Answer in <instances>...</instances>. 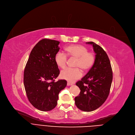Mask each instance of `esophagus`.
<instances>
[{
	"label": "esophagus",
	"instance_id": "1",
	"mask_svg": "<svg viewBox=\"0 0 135 135\" xmlns=\"http://www.w3.org/2000/svg\"><path fill=\"white\" fill-rule=\"evenodd\" d=\"M73 85V83H70V82H67V85Z\"/></svg>",
	"mask_w": 135,
	"mask_h": 135
}]
</instances>
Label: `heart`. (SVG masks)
<instances>
[{"label": "heart", "instance_id": "b5f03b06", "mask_svg": "<svg viewBox=\"0 0 135 135\" xmlns=\"http://www.w3.org/2000/svg\"><path fill=\"white\" fill-rule=\"evenodd\" d=\"M66 54L58 52L55 55L54 60L56 65L60 68H65L67 56L75 59L74 67L75 68H67L60 73V77L70 82L79 79L82 75L81 70L84 71L89 70L94 65L95 61V55L93 52H88V48L83 45H73L65 48Z\"/></svg>", "mask_w": 135, "mask_h": 135}]
</instances>
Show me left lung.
Wrapping results in <instances>:
<instances>
[{
  "label": "left lung",
  "mask_w": 135,
  "mask_h": 135,
  "mask_svg": "<svg viewBox=\"0 0 135 135\" xmlns=\"http://www.w3.org/2000/svg\"><path fill=\"white\" fill-rule=\"evenodd\" d=\"M86 44L93 45L96 59L87 74L76 83L81 91L75 97V103L80 110L89 112L99 108L107 100L111 88L113 71L103 49L94 42Z\"/></svg>",
  "instance_id": "8db88e82"
}]
</instances>
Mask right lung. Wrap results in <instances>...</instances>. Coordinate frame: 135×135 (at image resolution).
<instances>
[{
  "label": "right lung",
  "instance_id": "right-lung-1",
  "mask_svg": "<svg viewBox=\"0 0 135 135\" xmlns=\"http://www.w3.org/2000/svg\"><path fill=\"white\" fill-rule=\"evenodd\" d=\"M60 42L44 39L33 47L23 73V84L30 102L43 112L57 105L60 91L67 85L65 80L55 82L60 70L55 62Z\"/></svg>",
  "mask_w": 135,
  "mask_h": 135
}]
</instances>
